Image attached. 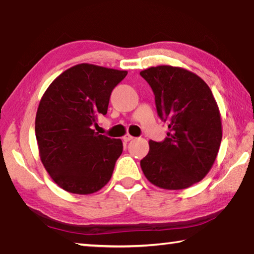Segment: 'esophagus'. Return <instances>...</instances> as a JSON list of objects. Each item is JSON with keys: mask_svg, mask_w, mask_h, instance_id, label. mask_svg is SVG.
Masks as SVG:
<instances>
[{"mask_svg": "<svg viewBox=\"0 0 254 254\" xmlns=\"http://www.w3.org/2000/svg\"><path fill=\"white\" fill-rule=\"evenodd\" d=\"M123 141H126V142H128V141H131L133 139V136L131 134H128V133H127V134L123 135Z\"/></svg>", "mask_w": 254, "mask_h": 254, "instance_id": "esophagus-1", "label": "esophagus"}]
</instances>
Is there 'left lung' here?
I'll return each mask as SVG.
<instances>
[{
    "mask_svg": "<svg viewBox=\"0 0 254 254\" xmlns=\"http://www.w3.org/2000/svg\"><path fill=\"white\" fill-rule=\"evenodd\" d=\"M140 75L151 86L158 115L169 123L162 142L149 141L140 161L154 186L177 190L200 182L212 169L222 141V121L208 85L182 67H150Z\"/></svg>",
    "mask_w": 254,
    "mask_h": 254,
    "instance_id": "left-lung-1",
    "label": "left lung"
}]
</instances>
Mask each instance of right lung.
<instances>
[{
  "instance_id": "1",
  "label": "right lung",
  "mask_w": 254,
  "mask_h": 254,
  "mask_svg": "<svg viewBox=\"0 0 254 254\" xmlns=\"http://www.w3.org/2000/svg\"><path fill=\"white\" fill-rule=\"evenodd\" d=\"M127 70L79 64L62 72L42 95L36 115L39 156L51 179L68 192L88 195L110 182L121 139L93 130Z\"/></svg>"
}]
</instances>
